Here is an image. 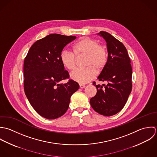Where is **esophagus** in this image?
Returning <instances> with one entry per match:
<instances>
[{
    "label": "esophagus",
    "mask_w": 157,
    "mask_h": 157,
    "mask_svg": "<svg viewBox=\"0 0 157 157\" xmlns=\"http://www.w3.org/2000/svg\"><path fill=\"white\" fill-rule=\"evenodd\" d=\"M86 86H85V85H84V84H79V87L81 88V89H83V88H84Z\"/></svg>",
    "instance_id": "1"
}]
</instances>
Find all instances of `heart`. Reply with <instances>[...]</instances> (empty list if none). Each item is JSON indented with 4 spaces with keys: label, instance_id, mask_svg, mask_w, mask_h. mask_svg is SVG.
Masks as SVG:
<instances>
[{
    "label": "heart",
    "instance_id": "obj_1",
    "mask_svg": "<svg viewBox=\"0 0 157 157\" xmlns=\"http://www.w3.org/2000/svg\"><path fill=\"white\" fill-rule=\"evenodd\" d=\"M72 50L73 54L70 52L63 51L60 55V61L65 68L72 70L76 66L75 57L79 58L86 56L85 66L87 68L76 69L70 75L72 80L80 84L87 83L92 81L96 76V71L101 72L107 65V50L95 39L88 37H82L74 44Z\"/></svg>",
    "mask_w": 157,
    "mask_h": 157
}]
</instances>
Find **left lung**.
<instances>
[{
  "instance_id": "obj_1",
  "label": "left lung",
  "mask_w": 157,
  "mask_h": 157,
  "mask_svg": "<svg viewBox=\"0 0 157 157\" xmlns=\"http://www.w3.org/2000/svg\"><path fill=\"white\" fill-rule=\"evenodd\" d=\"M98 34L105 39L108 53L107 65L98 79L107 82V85L102 84L103 87L94 82L97 92L90 103L95 112L109 117L117 114L125 105L132 91V70L125 46L107 32Z\"/></svg>"
}]
</instances>
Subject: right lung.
Instances as JSON below:
<instances>
[{
	"label": "right lung",
	"mask_w": 157,
	"mask_h": 157,
	"mask_svg": "<svg viewBox=\"0 0 157 157\" xmlns=\"http://www.w3.org/2000/svg\"><path fill=\"white\" fill-rule=\"evenodd\" d=\"M76 38L51 34L37 40L30 48L24 64V91L36 112L42 117L54 120L67 112L71 95L79 86L69 80V74L60 61L65 46Z\"/></svg>",
	"instance_id": "obj_1"
}]
</instances>
